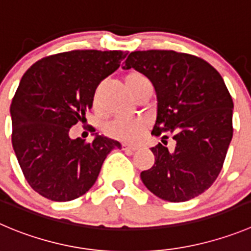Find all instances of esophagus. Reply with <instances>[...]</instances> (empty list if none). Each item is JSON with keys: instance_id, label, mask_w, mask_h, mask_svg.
<instances>
[{"instance_id": "1", "label": "esophagus", "mask_w": 251, "mask_h": 251, "mask_svg": "<svg viewBox=\"0 0 251 251\" xmlns=\"http://www.w3.org/2000/svg\"><path fill=\"white\" fill-rule=\"evenodd\" d=\"M123 147L125 151H131V152L139 150V146H136V145H123Z\"/></svg>"}]
</instances>
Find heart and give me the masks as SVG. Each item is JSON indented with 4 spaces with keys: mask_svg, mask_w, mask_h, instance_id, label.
Segmentation results:
<instances>
[{
    "mask_svg": "<svg viewBox=\"0 0 251 251\" xmlns=\"http://www.w3.org/2000/svg\"><path fill=\"white\" fill-rule=\"evenodd\" d=\"M146 76H144L141 73L139 72H130L127 75L125 76V84L128 88V90L132 91L133 88L140 83V81L145 80ZM95 104L98 102V93L95 94L94 98ZM149 126V123L145 119H126V118H119L106 125L105 127V132L109 135L110 137L116 140H121V141L126 142H133L137 141L140 137L142 136V133Z\"/></svg>",
    "mask_w": 251,
    "mask_h": 251,
    "instance_id": "obj_1",
    "label": "heart"
}]
</instances>
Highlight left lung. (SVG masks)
Wrapping results in <instances>:
<instances>
[{
  "label": "left lung",
  "mask_w": 251,
  "mask_h": 251,
  "mask_svg": "<svg viewBox=\"0 0 251 251\" xmlns=\"http://www.w3.org/2000/svg\"><path fill=\"white\" fill-rule=\"evenodd\" d=\"M144 74L157 97L152 135L167 133L172 151L152 147L154 165L142 171L150 192L168 202H186L207 191L223 167L233 137V99L223 78L209 63L175 50H137L123 69Z\"/></svg>",
  "instance_id": "8db88e82"
}]
</instances>
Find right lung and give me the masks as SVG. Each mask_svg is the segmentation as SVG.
I'll list each match as a JSON object with an SVG mask.
<instances>
[{"label": "right lung", "instance_id": "1", "mask_svg": "<svg viewBox=\"0 0 251 251\" xmlns=\"http://www.w3.org/2000/svg\"><path fill=\"white\" fill-rule=\"evenodd\" d=\"M123 50H72L34 63L11 104L12 146L29 186L54 202L85 194L107 154L121 144L93 133L85 144L70 127L93 107L98 85L120 67Z\"/></svg>", "mask_w": 251, "mask_h": 251}]
</instances>
